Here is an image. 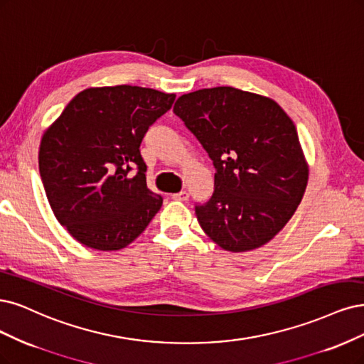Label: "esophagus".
<instances>
[{
    "label": "esophagus",
    "instance_id": "obj_1",
    "mask_svg": "<svg viewBox=\"0 0 364 364\" xmlns=\"http://www.w3.org/2000/svg\"><path fill=\"white\" fill-rule=\"evenodd\" d=\"M173 200H179V202H186L188 198H190V194H188V191H181V193H176L171 196Z\"/></svg>",
    "mask_w": 364,
    "mask_h": 364
}]
</instances>
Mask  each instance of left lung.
Listing matches in <instances>:
<instances>
[{"label": "left lung", "instance_id": "8db88e82", "mask_svg": "<svg viewBox=\"0 0 364 364\" xmlns=\"http://www.w3.org/2000/svg\"><path fill=\"white\" fill-rule=\"evenodd\" d=\"M214 162V194L196 205L203 232L228 252L269 242L301 203L307 181L296 128L267 96L235 87L182 95L173 107Z\"/></svg>", "mask_w": 364, "mask_h": 364}]
</instances>
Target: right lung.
<instances>
[{
  "instance_id": "right-lung-1",
  "label": "right lung",
  "mask_w": 364,
  "mask_h": 364,
  "mask_svg": "<svg viewBox=\"0 0 364 364\" xmlns=\"http://www.w3.org/2000/svg\"><path fill=\"white\" fill-rule=\"evenodd\" d=\"M174 99L136 85L92 87L45 131L39 170L48 202L82 245L124 248L156 215L162 197L147 188L140 144Z\"/></svg>"
}]
</instances>
